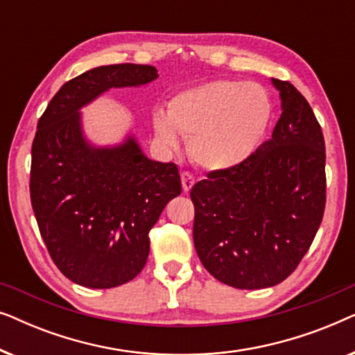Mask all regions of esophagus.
<instances>
[{
    "instance_id": "34e87169",
    "label": "esophagus",
    "mask_w": 355,
    "mask_h": 355,
    "mask_svg": "<svg viewBox=\"0 0 355 355\" xmlns=\"http://www.w3.org/2000/svg\"><path fill=\"white\" fill-rule=\"evenodd\" d=\"M181 181H182L184 192H189V191H191V189H192L193 184H196V178H193L191 173L184 171V173L181 174Z\"/></svg>"
}]
</instances>
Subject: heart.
I'll return each mask as SVG.
<instances>
[{"instance_id":"heart-1","label":"heart","mask_w":355,"mask_h":355,"mask_svg":"<svg viewBox=\"0 0 355 355\" xmlns=\"http://www.w3.org/2000/svg\"><path fill=\"white\" fill-rule=\"evenodd\" d=\"M271 98L255 82L213 80L184 90L169 101L168 114L153 116L155 134L168 148L189 137L198 166L220 171L244 163L260 147L271 121Z\"/></svg>"}]
</instances>
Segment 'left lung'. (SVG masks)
Returning a JSON list of instances; mask_svg holds the SVG:
<instances>
[{"instance_id": "left-lung-1", "label": "left lung", "mask_w": 355, "mask_h": 355, "mask_svg": "<svg viewBox=\"0 0 355 355\" xmlns=\"http://www.w3.org/2000/svg\"><path fill=\"white\" fill-rule=\"evenodd\" d=\"M271 82L283 110L271 139L244 163L208 173L191 191L198 259L237 289L288 278L312 245L327 202L322 128L293 84Z\"/></svg>"}]
</instances>
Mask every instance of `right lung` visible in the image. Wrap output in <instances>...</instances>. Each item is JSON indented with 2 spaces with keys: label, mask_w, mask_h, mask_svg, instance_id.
Returning a JSON list of instances; mask_svg holds the SVG:
<instances>
[{
  "label": "right lung",
  "mask_w": 355,
  "mask_h": 355,
  "mask_svg": "<svg viewBox=\"0 0 355 355\" xmlns=\"http://www.w3.org/2000/svg\"><path fill=\"white\" fill-rule=\"evenodd\" d=\"M157 77L147 64L95 67L66 82L38 119L32 208L53 261L76 284L108 289L134 279L147 263L150 230L182 191L176 164L145 157L134 135L95 147L82 130V106Z\"/></svg>",
  "instance_id": "right-lung-1"
}]
</instances>
